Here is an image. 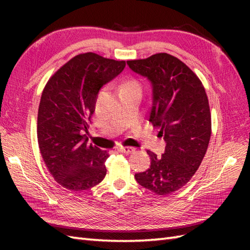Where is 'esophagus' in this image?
I'll list each match as a JSON object with an SVG mask.
<instances>
[{"label": "esophagus", "mask_w": 250, "mask_h": 250, "mask_svg": "<svg viewBox=\"0 0 250 250\" xmlns=\"http://www.w3.org/2000/svg\"><path fill=\"white\" fill-rule=\"evenodd\" d=\"M117 150L121 153H125V155H129V153H132L135 151L134 148H132V147H118L117 148Z\"/></svg>", "instance_id": "34e87169"}]
</instances>
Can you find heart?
Returning a JSON list of instances; mask_svg holds the SVG:
<instances>
[{
    "label": "heart",
    "mask_w": 250,
    "mask_h": 250,
    "mask_svg": "<svg viewBox=\"0 0 250 250\" xmlns=\"http://www.w3.org/2000/svg\"><path fill=\"white\" fill-rule=\"evenodd\" d=\"M141 83L135 78H128L121 83L119 87V91H139L141 92Z\"/></svg>",
    "instance_id": "obj_1"
}]
</instances>
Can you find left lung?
I'll list each match as a JSON object with an SVG mask.
<instances>
[{
    "instance_id": "1",
    "label": "left lung",
    "mask_w": 250,
    "mask_h": 250,
    "mask_svg": "<svg viewBox=\"0 0 250 250\" xmlns=\"http://www.w3.org/2000/svg\"><path fill=\"white\" fill-rule=\"evenodd\" d=\"M126 63L150 82L149 121L167 143L162 157L147 150L150 167L135 179L159 195L169 194L192 178L205 156L211 134L208 99L199 77L176 57L161 52Z\"/></svg>"
}]
</instances>
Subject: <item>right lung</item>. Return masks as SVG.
Returning <instances> with one entry per match:
<instances>
[{
	"instance_id": "1",
	"label": "right lung",
	"mask_w": 250,
	"mask_h": 250,
	"mask_svg": "<svg viewBox=\"0 0 250 250\" xmlns=\"http://www.w3.org/2000/svg\"><path fill=\"white\" fill-rule=\"evenodd\" d=\"M125 66V61L86 52L72 58L47 82L37 115V142L47 168L62 187L87 190L104 179L108 152L87 145L84 132L101 88Z\"/></svg>"
}]
</instances>
